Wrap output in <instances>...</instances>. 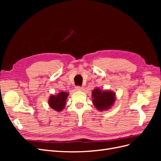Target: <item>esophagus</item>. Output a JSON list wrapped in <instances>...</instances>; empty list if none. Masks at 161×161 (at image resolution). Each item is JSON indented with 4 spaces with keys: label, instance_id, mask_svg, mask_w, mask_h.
Segmentation results:
<instances>
[{
    "label": "esophagus",
    "instance_id": "esophagus-1",
    "mask_svg": "<svg viewBox=\"0 0 161 161\" xmlns=\"http://www.w3.org/2000/svg\"><path fill=\"white\" fill-rule=\"evenodd\" d=\"M82 89H83V88H82V86H76V91H81Z\"/></svg>",
    "mask_w": 161,
    "mask_h": 161
}]
</instances>
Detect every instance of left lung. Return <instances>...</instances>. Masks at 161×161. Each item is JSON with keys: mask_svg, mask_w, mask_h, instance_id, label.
I'll return each instance as SVG.
<instances>
[{"mask_svg": "<svg viewBox=\"0 0 161 161\" xmlns=\"http://www.w3.org/2000/svg\"><path fill=\"white\" fill-rule=\"evenodd\" d=\"M92 103L98 111L108 110L113 105L115 101V93L110 91H102L99 88L92 92Z\"/></svg>", "mask_w": 161, "mask_h": 161, "instance_id": "1", "label": "left lung"}]
</instances>
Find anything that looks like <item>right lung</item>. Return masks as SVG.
I'll use <instances>...</instances> for the list:
<instances>
[{"label": "right lung", "mask_w": 161, "mask_h": 161, "mask_svg": "<svg viewBox=\"0 0 161 161\" xmlns=\"http://www.w3.org/2000/svg\"><path fill=\"white\" fill-rule=\"evenodd\" d=\"M68 96L69 92H60L56 95H52L48 99V104L52 109L60 112L64 108Z\"/></svg>", "instance_id": "right-lung-1"}]
</instances>
